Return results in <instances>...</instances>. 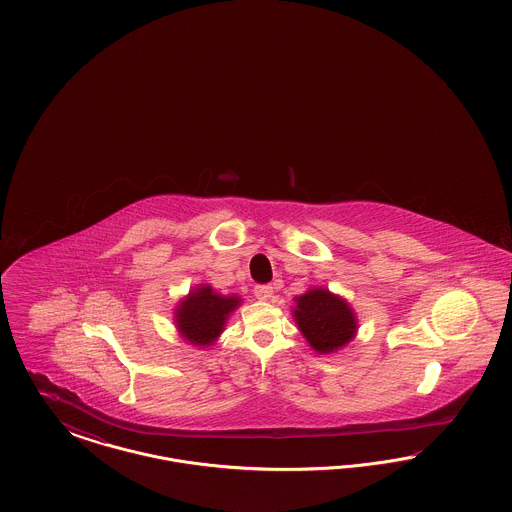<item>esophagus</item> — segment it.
Wrapping results in <instances>:
<instances>
[{
    "instance_id": "1",
    "label": "esophagus",
    "mask_w": 512,
    "mask_h": 512,
    "mask_svg": "<svg viewBox=\"0 0 512 512\" xmlns=\"http://www.w3.org/2000/svg\"><path fill=\"white\" fill-rule=\"evenodd\" d=\"M253 293H255V297H257V299H261V301H268V299L272 297V286H268V284H259V286H255V288H253Z\"/></svg>"
}]
</instances>
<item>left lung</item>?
<instances>
[{
    "instance_id": "left-lung-1",
    "label": "left lung",
    "mask_w": 512,
    "mask_h": 512,
    "mask_svg": "<svg viewBox=\"0 0 512 512\" xmlns=\"http://www.w3.org/2000/svg\"><path fill=\"white\" fill-rule=\"evenodd\" d=\"M293 317L299 330L318 353H332L353 338L357 320L349 305L328 290H309L295 297Z\"/></svg>"
}]
</instances>
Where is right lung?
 Returning a JSON list of instances; mask_svg holds the SVG:
<instances>
[{
    "label": "right lung",
    "instance_id": "right-lung-1",
    "mask_svg": "<svg viewBox=\"0 0 512 512\" xmlns=\"http://www.w3.org/2000/svg\"><path fill=\"white\" fill-rule=\"evenodd\" d=\"M240 305L236 295L222 297L211 286L197 288L176 309L178 330L195 345H209L217 340L228 315Z\"/></svg>",
    "mask_w": 512,
    "mask_h": 512
}]
</instances>
